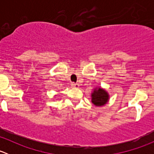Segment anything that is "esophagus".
<instances>
[{"instance_id": "34e87169", "label": "esophagus", "mask_w": 154, "mask_h": 154, "mask_svg": "<svg viewBox=\"0 0 154 154\" xmlns=\"http://www.w3.org/2000/svg\"><path fill=\"white\" fill-rule=\"evenodd\" d=\"M71 86L74 87V88H78L79 84L78 83H71Z\"/></svg>"}]
</instances>
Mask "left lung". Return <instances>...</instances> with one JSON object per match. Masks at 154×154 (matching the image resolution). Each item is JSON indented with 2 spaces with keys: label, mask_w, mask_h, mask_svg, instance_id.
I'll use <instances>...</instances> for the list:
<instances>
[{
  "label": "left lung",
  "mask_w": 154,
  "mask_h": 154,
  "mask_svg": "<svg viewBox=\"0 0 154 154\" xmlns=\"http://www.w3.org/2000/svg\"><path fill=\"white\" fill-rule=\"evenodd\" d=\"M108 93L103 88H99L97 89H94V92L91 93V102L95 106H103L108 102Z\"/></svg>",
  "instance_id": "1"
}]
</instances>
